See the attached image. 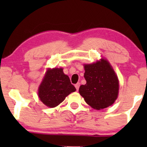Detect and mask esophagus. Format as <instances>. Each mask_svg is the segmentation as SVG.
<instances>
[{"instance_id":"34e87169","label":"esophagus","mask_w":147,"mask_h":147,"mask_svg":"<svg viewBox=\"0 0 147 147\" xmlns=\"http://www.w3.org/2000/svg\"><path fill=\"white\" fill-rule=\"evenodd\" d=\"M75 86L76 88V89H77V90H78L79 88V86H80V83L76 84L75 85Z\"/></svg>"}]
</instances>
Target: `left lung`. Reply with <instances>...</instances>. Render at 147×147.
Masks as SVG:
<instances>
[{"label":"left lung","mask_w":147,"mask_h":147,"mask_svg":"<svg viewBox=\"0 0 147 147\" xmlns=\"http://www.w3.org/2000/svg\"><path fill=\"white\" fill-rule=\"evenodd\" d=\"M85 85L80 86L79 94L86 102L96 110L112 105L117 98L119 82L110 63L102 59L99 61L84 65Z\"/></svg>","instance_id":"1"}]
</instances>
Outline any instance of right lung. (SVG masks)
<instances>
[{
    "mask_svg": "<svg viewBox=\"0 0 147 147\" xmlns=\"http://www.w3.org/2000/svg\"><path fill=\"white\" fill-rule=\"evenodd\" d=\"M76 88L62 68L48 69L38 88V97L50 108L58 106Z\"/></svg>",
    "mask_w": 147,
    "mask_h": 147,
    "instance_id": "obj_1",
    "label": "right lung"
}]
</instances>
